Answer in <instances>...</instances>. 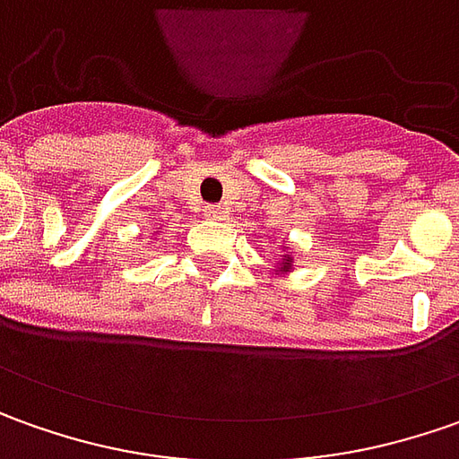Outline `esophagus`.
Listing matches in <instances>:
<instances>
[{
	"label": "esophagus",
	"mask_w": 459,
	"mask_h": 459,
	"mask_svg": "<svg viewBox=\"0 0 459 459\" xmlns=\"http://www.w3.org/2000/svg\"><path fill=\"white\" fill-rule=\"evenodd\" d=\"M205 215H208V218H223L226 211H223V208H218V205H208V208H205Z\"/></svg>",
	"instance_id": "1"
}]
</instances>
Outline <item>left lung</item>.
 Masks as SVG:
<instances>
[{"label":"left lung","instance_id":"obj_1","mask_svg":"<svg viewBox=\"0 0 459 459\" xmlns=\"http://www.w3.org/2000/svg\"><path fill=\"white\" fill-rule=\"evenodd\" d=\"M287 261H290V256H287Z\"/></svg>","mask_w":459,"mask_h":459}]
</instances>
